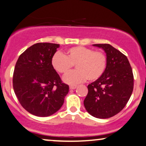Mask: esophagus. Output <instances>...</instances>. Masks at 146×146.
<instances>
[{
	"instance_id": "1",
	"label": "esophagus",
	"mask_w": 146,
	"mask_h": 146,
	"mask_svg": "<svg viewBox=\"0 0 146 146\" xmlns=\"http://www.w3.org/2000/svg\"><path fill=\"white\" fill-rule=\"evenodd\" d=\"M76 88H77L76 85H74V86H69V88L71 90H75Z\"/></svg>"
}]
</instances>
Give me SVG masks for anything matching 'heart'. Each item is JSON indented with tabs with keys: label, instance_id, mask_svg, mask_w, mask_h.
<instances>
[{
	"label": "heart",
	"instance_id": "b5f03b06",
	"mask_svg": "<svg viewBox=\"0 0 146 146\" xmlns=\"http://www.w3.org/2000/svg\"><path fill=\"white\" fill-rule=\"evenodd\" d=\"M51 63L55 71L61 74L69 72L75 64L77 70L63 77L66 84L74 86L84 82L97 80L104 74L107 66V56L102 52L84 46L68 49L66 55L56 52L52 57Z\"/></svg>",
	"mask_w": 146,
	"mask_h": 146
}]
</instances>
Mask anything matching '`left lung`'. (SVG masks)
Instances as JSON below:
<instances>
[{
	"label": "left lung",
	"instance_id": "left-lung-1",
	"mask_svg": "<svg viewBox=\"0 0 146 146\" xmlns=\"http://www.w3.org/2000/svg\"><path fill=\"white\" fill-rule=\"evenodd\" d=\"M104 50L107 66L104 74L88 86L84 101L89 114L98 119H108L121 112L133 90V75L127 56L108 44H93Z\"/></svg>",
	"mask_w": 146,
	"mask_h": 146
}]
</instances>
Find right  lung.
I'll return each mask as SVG.
<instances>
[{"mask_svg": "<svg viewBox=\"0 0 146 146\" xmlns=\"http://www.w3.org/2000/svg\"><path fill=\"white\" fill-rule=\"evenodd\" d=\"M59 44L37 43L20 55L13 77V90L22 106L37 117H48L61 108L69 92L51 63Z\"/></svg>", "mask_w": 146, "mask_h": 146, "instance_id": "right-lung-1", "label": "right lung"}]
</instances>
